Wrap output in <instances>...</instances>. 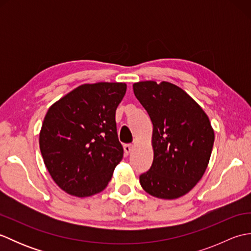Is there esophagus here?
<instances>
[{"label": "esophagus", "mask_w": 251, "mask_h": 251, "mask_svg": "<svg viewBox=\"0 0 251 251\" xmlns=\"http://www.w3.org/2000/svg\"><path fill=\"white\" fill-rule=\"evenodd\" d=\"M132 149H134V147H132V145H125V146H124V151H125L126 155H129V153H131Z\"/></svg>", "instance_id": "1"}]
</instances>
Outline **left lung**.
<instances>
[{
    "instance_id": "8db88e82",
    "label": "left lung",
    "mask_w": 251,
    "mask_h": 251,
    "mask_svg": "<svg viewBox=\"0 0 251 251\" xmlns=\"http://www.w3.org/2000/svg\"><path fill=\"white\" fill-rule=\"evenodd\" d=\"M153 124L154 159L140 184L158 199H178L204 175L215 134L201 106L176 85L153 81L132 85Z\"/></svg>"
}]
</instances>
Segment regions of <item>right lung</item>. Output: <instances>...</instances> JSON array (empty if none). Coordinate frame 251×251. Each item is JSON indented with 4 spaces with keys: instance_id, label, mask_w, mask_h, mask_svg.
<instances>
[{
    "instance_id": "1",
    "label": "right lung",
    "mask_w": 251,
    "mask_h": 251,
    "mask_svg": "<svg viewBox=\"0 0 251 251\" xmlns=\"http://www.w3.org/2000/svg\"><path fill=\"white\" fill-rule=\"evenodd\" d=\"M125 93V83L84 84L47 111L40 150L51 178L67 193L90 196L108 185L124 155L115 111Z\"/></svg>"
}]
</instances>
